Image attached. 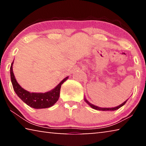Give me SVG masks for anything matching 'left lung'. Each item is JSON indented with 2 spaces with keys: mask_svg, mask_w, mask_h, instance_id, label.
Returning a JSON list of instances; mask_svg holds the SVG:
<instances>
[{
  "mask_svg": "<svg viewBox=\"0 0 146 146\" xmlns=\"http://www.w3.org/2000/svg\"><path fill=\"white\" fill-rule=\"evenodd\" d=\"M85 101L86 102H87L89 105H90L91 108H93V109H95V110H100V111H115V110H118V109H119L120 108H121L122 107V106H123V105L125 104V103H126V102H127V100H125L124 102L123 103H122V104H120V105H119L118 106H117V107H115V108H99V107H97V106H95V105H93V104H90V102H88V101L85 98Z\"/></svg>",
  "mask_w": 146,
  "mask_h": 146,
  "instance_id": "obj_1",
  "label": "left lung"
}]
</instances>
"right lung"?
Returning <instances> with one entry per match:
<instances>
[{
	"instance_id": "right-lung-1",
	"label": "right lung",
	"mask_w": 146,
	"mask_h": 146,
	"mask_svg": "<svg viewBox=\"0 0 146 146\" xmlns=\"http://www.w3.org/2000/svg\"><path fill=\"white\" fill-rule=\"evenodd\" d=\"M13 64L11 63L10 67V75L12 85H13L15 92L18 95L21 99L25 102L27 105L35 109L48 108L53 106L57 102L60 97V88L62 84L68 78V76L66 77L60 83L56 86L55 89L49 92L45 93H29V91L24 90L21 86L17 83L15 75L13 72Z\"/></svg>"
}]
</instances>
